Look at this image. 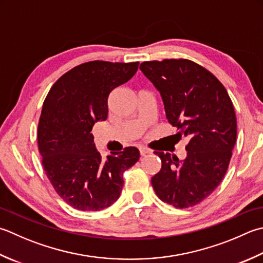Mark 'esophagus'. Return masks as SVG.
I'll return each mask as SVG.
<instances>
[{
  "label": "esophagus",
  "instance_id": "obj_1",
  "mask_svg": "<svg viewBox=\"0 0 263 263\" xmlns=\"http://www.w3.org/2000/svg\"><path fill=\"white\" fill-rule=\"evenodd\" d=\"M139 151H140V155L141 156H145V155H147V154H151L152 153L151 149H148V148L143 147V146H141L140 148H139Z\"/></svg>",
  "mask_w": 263,
  "mask_h": 263
}]
</instances>
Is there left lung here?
Returning a JSON list of instances; mask_svg holds the SVG:
<instances>
[{
    "mask_svg": "<svg viewBox=\"0 0 263 263\" xmlns=\"http://www.w3.org/2000/svg\"><path fill=\"white\" fill-rule=\"evenodd\" d=\"M140 69L159 91L187 157L155 152L162 168L152 178L158 198L177 209L195 206L212 194L228 170L237 137L234 105L211 71L188 59L145 61Z\"/></svg>",
    "mask_w": 263,
    "mask_h": 263,
    "instance_id": "1",
    "label": "left lung"
}]
</instances>
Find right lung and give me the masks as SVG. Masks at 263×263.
Listing matches in <instances>:
<instances>
[{
	"label": "right lung",
	"instance_id": "add662e5",
	"mask_svg": "<svg viewBox=\"0 0 263 263\" xmlns=\"http://www.w3.org/2000/svg\"><path fill=\"white\" fill-rule=\"evenodd\" d=\"M139 63L95 60L74 67L51 87L41 112L37 143L57 194L71 208L100 211L120 197L123 173L139 161L136 147L102 159L91 130L108 116V97L137 73Z\"/></svg>",
	"mask_w": 263,
	"mask_h": 263
}]
</instances>
